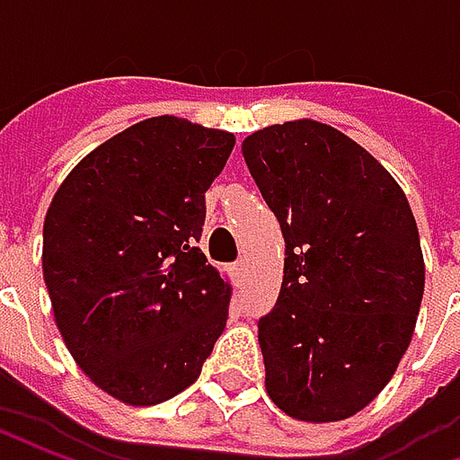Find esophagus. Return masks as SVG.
<instances>
[{"label":"esophagus","instance_id":"obj_1","mask_svg":"<svg viewBox=\"0 0 460 460\" xmlns=\"http://www.w3.org/2000/svg\"><path fill=\"white\" fill-rule=\"evenodd\" d=\"M231 276L236 280H243V276H246V263H243V261H236V263L231 266Z\"/></svg>","mask_w":460,"mask_h":460}]
</instances>
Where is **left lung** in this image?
I'll return each instance as SVG.
<instances>
[{
    "label": "left lung",
    "instance_id": "left-lung-1",
    "mask_svg": "<svg viewBox=\"0 0 460 460\" xmlns=\"http://www.w3.org/2000/svg\"><path fill=\"white\" fill-rule=\"evenodd\" d=\"M286 239L276 305L259 320L266 389L300 421H340L375 399L414 335L424 256L404 191L330 125L293 120L243 140Z\"/></svg>",
    "mask_w": 460,
    "mask_h": 460
}]
</instances>
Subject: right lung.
Returning a JSON list of instances; mask_svg holds the SVG:
<instances>
[{
	"label": "right lung",
	"mask_w": 460,
	"mask_h": 460,
	"mask_svg": "<svg viewBox=\"0 0 460 460\" xmlns=\"http://www.w3.org/2000/svg\"><path fill=\"white\" fill-rule=\"evenodd\" d=\"M234 142L174 115L142 120L78 162L46 211L58 332L91 382L125 404L187 389L226 328L231 286L197 243L204 194Z\"/></svg>",
	"instance_id": "right-lung-1"
}]
</instances>
